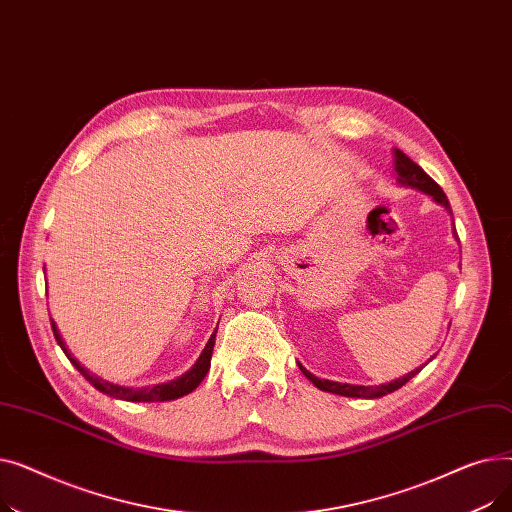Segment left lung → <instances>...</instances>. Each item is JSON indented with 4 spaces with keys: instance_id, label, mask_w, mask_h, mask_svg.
I'll return each mask as SVG.
<instances>
[{
    "instance_id": "obj_1",
    "label": "left lung",
    "mask_w": 512,
    "mask_h": 512,
    "mask_svg": "<svg viewBox=\"0 0 512 512\" xmlns=\"http://www.w3.org/2000/svg\"><path fill=\"white\" fill-rule=\"evenodd\" d=\"M394 170L398 174V182L400 184L419 188V191L432 195L438 203H442L446 209H450L448 199H446L444 191L440 188V184L434 178H429L423 172V168L417 166L415 161L411 157H407L400 149H394ZM299 367H301L305 378L309 382H313L319 390L340 394V396H353V398H380V396H386V394H390V392L405 386L411 378H415V375L421 371V367H419V369L407 373L405 378H398V380H394L390 384H382V386H353V384H340V382H330V380H319V378H315L313 373H309L303 365H299Z\"/></svg>"
}]
</instances>
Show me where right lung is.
Here are the masks:
<instances>
[{
  "label": "right lung",
  "instance_id": "obj_1",
  "mask_svg": "<svg viewBox=\"0 0 512 512\" xmlns=\"http://www.w3.org/2000/svg\"><path fill=\"white\" fill-rule=\"evenodd\" d=\"M51 330H53V336H56L58 344L62 346V351L66 353V357L70 359V363L85 375V378L103 394L107 396H114V398H120V400H130V402H164V400H174V398H180L188 392H193L207 375L209 371V365H211V353H213V344H215V330L209 338V342L205 344L201 357L197 359V363L193 365V369H188L184 375H180V378L168 382V384H159V386H151V388H124V386H118V384H112V382H103L99 378H95V375H91L83 365H80L70 353L68 348L64 346V340L56 328V324L51 321Z\"/></svg>",
  "mask_w": 512,
  "mask_h": 512
}]
</instances>
